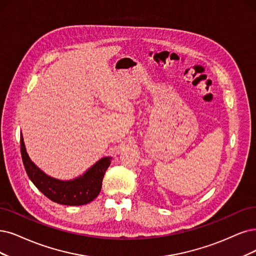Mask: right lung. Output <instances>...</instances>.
Here are the masks:
<instances>
[{
	"label": "right lung",
	"instance_id": "right-lung-1",
	"mask_svg": "<svg viewBox=\"0 0 256 256\" xmlns=\"http://www.w3.org/2000/svg\"><path fill=\"white\" fill-rule=\"evenodd\" d=\"M21 154L25 171L32 184L54 202L65 206H82L92 202L102 188L104 174L110 164L112 157H103L80 177L72 180H60L46 175L28 156L21 133Z\"/></svg>",
	"mask_w": 256,
	"mask_h": 256
}]
</instances>
